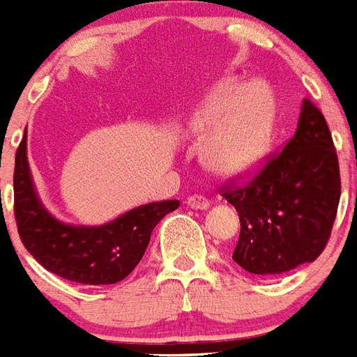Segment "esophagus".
<instances>
[{"label": "esophagus", "instance_id": "esophagus-1", "mask_svg": "<svg viewBox=\"0 0 357 357\" xmlns=\"http://www.w3.org/2000/svg\"><path fill=\"white\" fill-rule=\"evenodd\" d=\"M188 206L191 209H200L202 211V209L209 208V200L202 197V195H191V197H188Z\"/></svg>", "mask_w": 357, "mask_h": 357}]
</instances>
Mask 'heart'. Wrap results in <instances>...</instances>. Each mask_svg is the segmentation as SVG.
Instances as JSON below:
<instances>
[{
	"label": "heart",
	"mask_w": 357,
	"mask_h": 357,
	"mask_svg": "<svg viewBox=\"0 0 357 357\" xmlns=\"http://www.w3.org/2000/svg\"><path fill=\"white\" fill-rule=\"evenodd\" d=\"M190 128L208 139L206 160L216 173L238 175L261 162L274 132V102L264 84L225 83L191 114Z\"/></svg>",
	"instance_id": "heart-1"
}]
</instances>
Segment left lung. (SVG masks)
<instances>
[{"label": "left lung", "mask_w": 357, "mask_h": 357, "mask_svg": "<svg viewBox=\"0 0 357 357\" xmlns=\"http://www.w3.org/2000/svg\"><path fill=\"white\" fill-rule=\"evenodd\" d=\"M220 193L238 211L233 260L258 276L287 273L324 252L341 195L340 162L324 114L309 99L296 133L245 182Z\"/></svg>", "instance_id": "left-lung-1"}]
</instances>
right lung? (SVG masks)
Listing matches in <instances>:
<instances>
[{"label": "right lung", "instance_id": "1", "mask_svg": "<svg viewBox=\"0 0 357 357\" xmlns=\"http://www.w3.org/2000/svg\"><path fill=\"white\" fill-rule=\"evenodd\" d=\"M178 206V200L146 204L97 227L63 224L36 193L26 160V132L16 151L14 216L21 242L45 269L70 282L109 285L126 278L144 257L155 225Z\"/></svg>", "mask_w": 357, "mask_h": 357}]
</instances>
